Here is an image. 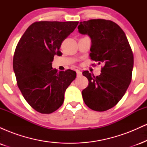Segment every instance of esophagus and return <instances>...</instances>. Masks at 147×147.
<instances>
[{
    "mask_svg": "<svg viewBox=\"0 0 147 147\" xmlns=\"http://www.w3.org/2000/svg\"><path fill=\"white\" fill-rule=\"evenodd\" d=\"M76 72H77V77H79V76L82 75V72H81L79 70H76Z\"/></svg>",
    "mask_w": 147,
    "mask_h": 147,
    "instance_id": "obj_1",
    "label": "esophagus"
}]
</instances>
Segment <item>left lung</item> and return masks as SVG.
Masks as SVG:
<instances>
[{
	"label": "left lung",
	"instance_id": "8db88e82",
	"mask_svg": "<svg viewBox=\"0 0 147 147\" xmlns=\"http://www.w3.org/2000/svg\"><path fill=\"white\" fill-rule=\"evenodd\" d=\"M79 32L91 39V59L103 63L101 74L95 77L82 72L88 86L82 90L85 104L92 110L105 111L119 102L131 82L133 55L125 33L117 24L104 19L80 22Z\"/></svg>",
	"mask_w": 147,
	"mask_h": 147
}]
</instances>
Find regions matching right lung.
<instances>
[{"label":"right lung","instance_id":"1","mask_svg":"<svg viewBox=\"0 0 147 147\" xmlns=\"http://www.w3.org/2000/svg\"><path fill=\"white\" fill-rule=\"evenodd\" d=\"M78 23L35 22L16 45L13 69L17 85L27 102L41 113H51L63 104L65 90L76 78L74 70L58 72L52 62L55 55H62L61 43Z\"/></svg>","mask_w":147,"mask_h":147}]
</instances>
